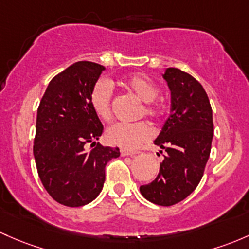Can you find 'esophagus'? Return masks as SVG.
<instances>
[{"mask_svg": "<svg viewBox=\"0 0 249 249\" xmlns=\"http://www.w3.org/2000/svg\"><path fill=\"white\" fill-rule=\"evenodd\" d=\"M137 151H131V150H127V149H122L120 150V155L122 156H135L137 155Z\"/></svg>", "mask_w": 249, "mask_h": 249, "instance_id": "esophagus-1", "label": "esophagus"}]
</instances>
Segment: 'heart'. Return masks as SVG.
Returning <instances> with one entry per match:
<instances>
[{
    "instance_id": "b5f03b06",
    "label": "heart",
    "mask_w": 249,
    "mask_h": 249,
    "mask_svg": "<svg viewBox=\"0 0 249 249\" xmlns=\"http://www.w3.org/2000/svg\"><path fill=\"white\" fill-rule=\"evenodd\" d=\"M126 88L144 103L140 111V117L158 118L160 116L161 108L155 103L156 96L159 95V89L150 78L143 74H133L127 77ZM89 100L91 108L96 116L103 120L111 119L112 86L108 81L105 78L96 81L91 88ZM153 133V129L143 122L133 123V124L116 123L107 129L106 140L111 144L133 149L141 143L150 140Z\"/></svg>"
}]
</instances>
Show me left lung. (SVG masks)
<instances>
[{
	"label": "left lung",
	"mask_w": 249,
	"mask_h": 249,
	"mask_svg": "<svg viewBox=\"0 0 249 249\" xmlns=\"http://www.w3.org/2000/svg\"><path fill=\"white\" fill-rule=\"evenodd\" d=\"M162 77L171 90V114L154 143L167 154L156 179L140 191L151 203L171 206L199 184L210 156L213 122L208 94L195 77L177 68H168Z\"/></svg>",
	"instance_id": "obj_1"
}]
</instances>
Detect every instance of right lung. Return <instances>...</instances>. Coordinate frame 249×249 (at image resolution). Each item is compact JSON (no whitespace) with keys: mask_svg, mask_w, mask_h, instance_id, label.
I'll return each mask as SVG.
<instances>
[{"mask_svg":"<svg viewBox=\"0 0 249 249\" xmlns=\"http://www.w3.org/2000/svg\"><path fill=\"white\" fill-rule=\"evenodd\" d=\"M105 67L76 62L50 81L36 113L33 154L48 193L70 208L95 199L105 182V167L119 148L96 141L104 126L90 106V91ZM89 142L94 148L87 152Z\"/></svg>","mask_w":249,"mask_h":249,"instance_id":"obj_1","label":"right lung"}]
</instances>
